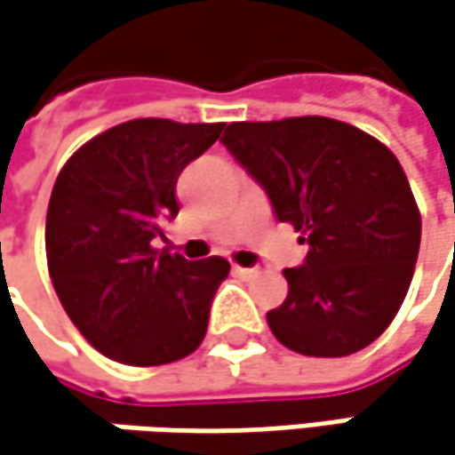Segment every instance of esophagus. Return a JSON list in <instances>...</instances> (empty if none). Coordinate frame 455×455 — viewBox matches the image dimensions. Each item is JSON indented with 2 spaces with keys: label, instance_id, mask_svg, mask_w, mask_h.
<instances>
[{
  "label": "esophagus",
  "instance_id": "1",
  "mask_svg": "<svg viewBox=\"0 0 455 455\" xmlns=\"http://www.w3.org/2000/svg\"><path fill=\"white\" fill-rule=\"evenodd\" d=\"M259 273V267H242V265H234V275L239 278H254Z\"/></svg>",
  "mask_w": 455,
  "mask_h": 455
}]
</instances>
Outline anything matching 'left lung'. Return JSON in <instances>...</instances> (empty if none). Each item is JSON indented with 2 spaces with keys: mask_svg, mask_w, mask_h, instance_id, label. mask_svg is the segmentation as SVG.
I'll return each instance as SVG.
<instances>
[{
  "mask_svg": "<svg viewBox=\"0 0 455 455\" xmlns=\"http://www.w3.org/2000/svg\"><path fill=\"white\" fill-rule=\"evenodd\" d=\"M221 144L308 242L304 265L283 270L285 301L267 311L278 342L314 358L371 345L402 307L419 252L422 221L399 159L322 116L228 123Z\"/></svg>",
  "mask_w": 455,
  "mask_h": 455,
  "instance_id": "left-lung-1",
  "label": "left lung"
}]
</instances>
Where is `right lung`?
I'll list each match as a JSON object with an SVG mask.
<instances>
[{
  "label": "right lung",
  "mask_w": 455,
  "mask_h": 455,
  "mask_svg": "<svg viewBox=\"0 0 455 455\" xmlns=\"http://www.w3.org/2000/svg\"><path fill=\"white\" fill-rule=\"evenodd\" d=\"M224 123L139 118L94 136L56 177L45 216L48 273L61 307L102 355L164 365L205 337L224 257L154 250L177 216V177Z\"/></svg>",
  "instance_id": "add662e5"
}]
</instances>
